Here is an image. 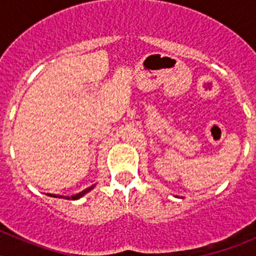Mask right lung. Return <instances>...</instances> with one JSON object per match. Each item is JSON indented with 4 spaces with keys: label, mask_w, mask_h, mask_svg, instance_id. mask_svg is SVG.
Listing matches in <instances>:
<instances>
[{
    "label": "right lung",
    "mask_w": 256,
    "mask_h": 256,
    "mask_svg": "<svg viewBox=\"0 0 256 256\" xmlns=\"http://www.w3.org/2000/svg\"><path fill=\"white\" fill-rule=\"evenodd\" d=\"M96 186V184H92L91 187H88V188H86V190H83L82 192H79V194H76V195H73V196H66V198H65V196H60V195H51V194H48V196H51V198H68V200H78V198H82V196H84L86 194H87V192H90L91 191L92 188H94V187Z\"/></svg>",
    "instance_id": "right-lung-1"
}]
</instances>
